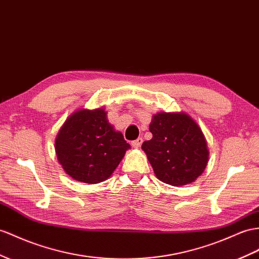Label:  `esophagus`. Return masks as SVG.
<instances>
[{"mask_svg": "<svg viewBox=\"0 0 259 259\" xmlns=\"http://www.w3.org/2000/svg\"><path fill=\"white\" fill-rule=\"evenodd\" d=\"M142 142H143L142 138H138L137 140H135V141H132V142H131V145H132V147H134V148L138 149V148H140V145L142 144Z\"/></svg>", "mask_w": 259, "mask_h": 259, "instance_id": "34e87169", "label": "esophagus"}]
</instances>
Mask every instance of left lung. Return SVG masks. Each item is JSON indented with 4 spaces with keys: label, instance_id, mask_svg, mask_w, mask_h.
I'll return each mask as SVG.
<instances>
[{
    "label": "left lung",
    "instance_id": "left-lung-1",
    "mask_svg": "<svg viewBox=\"0 0 259 259\" xmlns=\"http://www.w3.org/2000/svg\"><path fill=\"white\" fill-rule=\"evenodd\" d=\"M153 138L142 150L156 177L171 186L195 182L208 163L209 152L201 129L184 112H160L150 124Z\"/></svg>",
    "mask_w": 259,
    "mask_h": 259
}]
</instances>
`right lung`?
Returning <instances> with one entry per match:
<instances>
[{
  "label": "right lung",
  "mask_w": 259,
  "mask_h": 259,
  "mask_svg": "<svg viewBox=\"0 0 259 259\" xmlns=\"http://www.w3.org/2000/svg\"><path fill=\"white\" fill-rule=\"evenodd\" d=\"M130 149L121 132L107 121L104 109H82L64 122L56 139L58 161L73 180L104 182Z\"/></svg>",
  "instance_id": "right-lung-1"
}]
</instances>
